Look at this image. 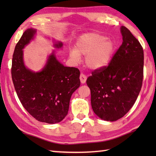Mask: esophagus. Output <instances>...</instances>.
Wrapping results in <instances>:
<instances>
[{"label": "esophagus", "mask_w": 156, "mask_h": 156, "mask_svg": "<svg viewBox=\"0 0 156 156\" xmlns=\"http://www.w3.org/2000/svg\"><path fill=\"white\" fill-rule=\"evenodd\" d=\"M87 76H86L84 74H80V82L82 84H84L86 81H87Z\"/></svg>", "instance_id": "esophagus-1"}]
</instances>
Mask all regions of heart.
Segmentation results:
<instances>
[{
  "mask_svg": "<svg viewBox=\"0 0 156 156\" xmlns=\"http://www.w3.org/2000/svg\"><path fill=\"white\" fill-rule=\"evenodd\" d=\"M116 50V43L107 36L90 33L82 35L76 44L75 49L69 50V58L78 62L80 56L86 55L85 62L88 68H104L112 60Z\"/></svg>",
  "mask_w": 156,
  "mask_h": 156,
  "instance_id": "obj_1",
  "label": "heart"
}]
</instances>
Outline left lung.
Instances as JSON below:
<instances>
[{
    "mask_svg": "<svg viewBox=\"0 0 156 156\" xmlns=\"http://www.w3.org/2000/svg\"><path fill=\"white\" fill-rule=\"evenodd\" d=\"M122 45L108 66L97 69L87 80L92 110L99 118L115 121L128 112L136 101L144 78V49L124 26Z\"/></svg>",
    "mask_w": 156,
    "mask_h": 156,
    "instance_id": "obj_1",
    "label": "left lung"
}]
</instances>
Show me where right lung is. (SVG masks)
I'll list each match as a JSON object with an SVG mask.
<instances>
[{"mask_svg": "<svg viewBox=\"0 0 156 156\" xmlns=\"http://www.w3.org/2000/svg\"><path fill=\"white\" fill-rule=\"evenodd\" d=\"M35 34V29H27L16 44L12 55V80L22 105L33 117L46 123H57L68 114L71 96L80 85V73L78 68L61 64L54 51L40 72L26 68L23 49ZM54 46L61 48L63 44L58 42Z\"/></svg>", "mask_w": 156, "mask_h": 156, "instance_id": "obj_1", "label": "right lung"}]
</instances>
